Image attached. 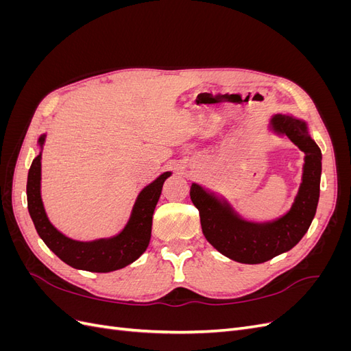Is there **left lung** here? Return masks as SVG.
<instances>
[{"mask_svg": "<svg viewBox=\"0 0 351 351\" xmlns=\"http://www.w3.org/2000/svg\"><path fill=\"white\" fill-rule=\"evenodd\" d=\"M272 127L306 155L303 182L289 214L267 224H253L240 219L200 186L190 187V199L199 210L206 240L227 258L241 263H262L293 249L309 230L319 200L322 152L307 133L306 124L291 115L277 114Z\"/></svg>", "mask_w": 351, "mask_h": 351, "instance_id": "obj_1", "label": "left lung"}]
</instances>
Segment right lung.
Masks as SVG:
<instances>
[{"label": "right lung", "mask_w": 351, "mask_h": 351, "mask_svg": "<svg viewBox=\"0 0 351 351\" xmlns=\"http://www.w3.org/2000/svg\"><path fill=\"white\" fill-rule=\"evenodd\" d=\"M44 141L45 136H40L39 145H44ZM40 158L42 155L39 154L29 168L26 193L30 218L47 246L70 267L90 272L121 269L139 258L149 244L154 210L161 196L162 184L171 173L159 176L154 183L142 190L134 204L129 224L119 236L83 243L62 236L47 218L40 199Z\"/></svg>", "instance_id": "1"}]
</instances>
